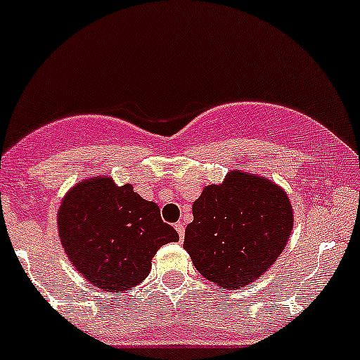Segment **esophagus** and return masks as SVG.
I'll list each match as a JSON object with an SVG mask.
<instances>
[{"label":"esophagus","mask_w":360,"mask_h":360,"mask_svg":"<svg viewBox=\"0 0 360 360\" xmlns=\"http://www.w3.org/2000/svg\"><path fill=\"white\" fill-rule=\"evenodd\" d=\"M174 227H176V231H177V234H179V238L184 239V231H186V225H184V222H177L176 225H174Z\"/></svg>","instance_id":"1"}]
</instances>
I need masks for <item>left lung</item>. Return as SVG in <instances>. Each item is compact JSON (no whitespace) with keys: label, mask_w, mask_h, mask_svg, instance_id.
<instances>
[{"label":"left lung","mask_w":360,"mask_h":360,"mask_svg":"<svg viewBox=\"0 0 360 360\" xmlns=\"http://www.w3.org/2000/svg\"><path fill=\"white\" fill-rule=\"evenodd\" d=\"M292 227L285 189L258 174L231 171L220 184L205 186L193 203L184 250L205 278L238 290L271 268Z\"/></svg>","instance_id":"1"}]
</instances>
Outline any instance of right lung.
Wrapping results in <instances>:
<instances>
[{"mask_svg": "<svg viewBox=\"0 0 360 360\" xmlns=\"http://www.w3.org/2000/svg\"><path fill=\"white\" fill-rule=\"evenodd\" d=\"M58 234L78 274L104 292L122 294L147 278L160 246L179 236L157 203L109 176L75 184L61 200Z\"/></svg>", "mask_w": 360, "mask_h": 360, "instance_id": "obj_1", "label": "right lung"}]
</instances>
